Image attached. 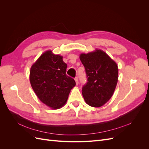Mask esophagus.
Listing matches in <instances>:
<instances>
[{
    "mask_svg": "<svg viewBox=\"0 0 149 149\" xmlns=\"http://www.w3.org/2000/svg\"><path fill=\"white\" fill-rule=\"evenodd\" d=\"M74 80H75V81H76V85H78V77H76L74 78Z\"/></svg>",
    "mask_w": 149,
    "mask_h": 149,
    "instance_id": "1",
    "label": "esophagus"
}]
</instances>
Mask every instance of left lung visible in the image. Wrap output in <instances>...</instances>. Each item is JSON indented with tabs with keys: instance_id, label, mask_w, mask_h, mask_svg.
I'll use <instances>...</instances> for the list:
<instances>
[{
	"instance_id": "1",
	"label": "left lung",
	"mask_w": 149,
	"mask_h": 149,
	"mask_svg": "<svg viewBox=\"0 0 149 149\" xmlns=\"http://www.w3.org/2000/svg\"><path fill=\"white\" fill-rule=\"evenodd\" d=\"M79 58L88 77L82 88L84 100L89 106L100 107L113 95L118 81V66L101 49L81 53Z\"/></svg>"
}]
</instances>
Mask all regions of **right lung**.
I'll use <instances>...</instances> for the list:
<instances>
[{
	"label": "right lung",
	"mask_w": 149,
	"mask_h": 149,
	"mask_svg": "<svg viewBox=\"0 0 149 149\" xmlns=\"http://www.w3.org/2000/svg\"><path fill=\"white\" fill-rule=\"evenodd\" d=\"M66 68L63 56L52 50L42 53L30 68L31 88L39 100L52 109L63 106L76 85L74 79L66 74Z\"/></svg>",
	"instance_id": "right-lung-1"
}]
</instances>
